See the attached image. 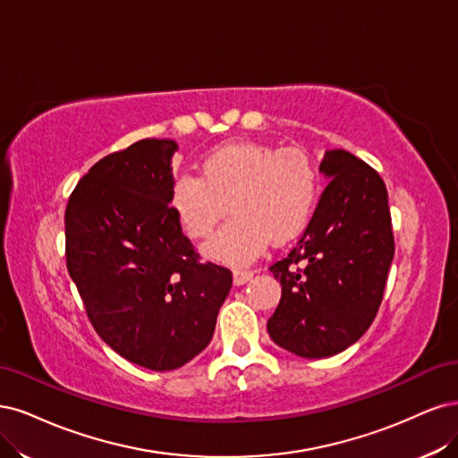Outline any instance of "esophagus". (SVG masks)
Segmentation results:
<instances>
[{
	"instance_id": "34e87169",
	"label": "esophagus",
	"mask_w": 458,
	"mask_h": 458,
	"mask_svg": "<svg viewBox=\"0 0 458 458\" xmlns=\"http://www.w3.org/2000/svg\"><path fill=\"white\" fill-rule=\"evenodd\" d=\"M253 270H235L233 272V284L235 285H243V284H247L250 277H253Z\"/></svg>"
}]
</instances>
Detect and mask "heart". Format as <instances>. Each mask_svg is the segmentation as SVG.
<instances>
[{"label":"heart","instance_id":"heart-1","mask_svg":"<svg viewBox=\"0 0 458 458\" xmlns=\"http://www.w3.org/2000/svg\"><path fill=\"white\" fill-rule=\"evenodd\" d=\"M319 190V169L308 152L233 142L205 156L201 174H176L171 205L196 240L209 238L230 205L232 218L205 250L216 260L245 264L268 240H293L314 215Z\"/></svg>","mask_w":458,"mask_h":458}]
</instances>
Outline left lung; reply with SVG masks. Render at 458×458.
Returning <instances> with one entry per match:
<instances>
[{
	"instance_id": "left-lung-1",
	"label": "left lung",
	"mask_w": 458,
	"mask_h": 458,
	"mask_svg": "<svg viewBox=\"0 0 458 458\" xmlns=\"http://www.w3.org/2000/svg\"><path fill=\"white\" fill-rule=\"evenodd\" d=\"M319 171L331 181L312 218L297 245L270 267L282 299L268 335L310 360L335 356L371 327L394 259L380 174L346 150L326 152Z\"/></svg>"
}]
</instances>
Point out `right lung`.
I'll use <instances>...</instances> for the list:
<instances>
[{
	"instance_id": "add662e5",
	"label": "right lung",
	"mask_w": 458,
	"mask_h": 458,
	"mask_svg": "<svg viewBox=\"0 0 458 458\" xmlns=\"http://www.w3.org/2000/svg\"><path fill=\"white\" fill-rule=\"evenodd\" d=\"M179 144L142 139L102 157L70 194L66 268L114 352L173 371L211 343L232 272L201 262L171 208Z\"/></svg>"
}]
</instances>
